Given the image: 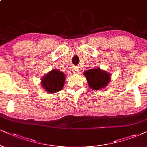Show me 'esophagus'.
Here are the masks:
<instances>
[{
  "instance_id": "34e87169",
  "label": "esophagus",
  "mask_w": 147,
  "mask_h": 147,
  "mask_svg": "<svg viewBox=\"0 0 147 147\" xmlns=\"http://www.w3.org/2000/svg\"><path fill=\"white\" fill-rule=\"evenodd\" d=\"M73 72L74 73H76V74L79 73V69H78V68H75V69L73 70Z\"/></svg>"
}]
</instances>
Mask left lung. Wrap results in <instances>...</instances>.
I'll return each instance as SVG.
<instances>
[{"instance_id": "left-lung-1", "label": "left lung", "mask_w": 147, "mask_h": 147, "mask_svg": "<svg viewBox=\"0 0 147 147\" xmlns=\"http://www.w3.org/2000/svg\"><path fill=\"white\" fill-rule=\"evenodd\" d=\"M88 86L94 90H100L106 87L111 81V74L100 68H93L83 72Z\"/></svg>"}]
</instances>
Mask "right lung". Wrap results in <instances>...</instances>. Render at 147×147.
Wrapping results in <instances>:
<instances>
[{"label":"right lung","mask_w":147,"mask_h":147,"mask_svg":"<svg viewBox=\"0 0 147 147\" xmlns=\"http://www.w3.org/2000/svg\"><path fill=\"white\" fill-rule=\"evenodd\" d=\"M65 75L59 70L53 69L43 76L41 80L42 88L48 94H54L62 90L65 82Z\"/></svg>","instance_id":"add662e5"}]
</instances>
